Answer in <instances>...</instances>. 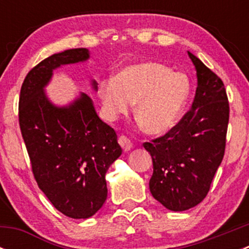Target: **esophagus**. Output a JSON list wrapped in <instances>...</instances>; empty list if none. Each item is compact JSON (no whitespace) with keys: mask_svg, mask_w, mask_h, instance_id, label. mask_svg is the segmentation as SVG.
I'll use <instances>...</instances> for the list:
<instances>
[{"mask_svg":"<svg viewBox=\"0 0 249 249\" xmlns=\"http://www.w3.org/2000/svg\"><path fill=\"white\" fill-rule=\"evenodd\" d=\"M118 142H119L120 147L123 148V150H124V152H129V150L132 148L131 141L127 139V137L119 136V139H118Z\"/></svg>","mask_w":249,"mask_h":249,"instance_id":"obj_1","label":"esophagus"}]
</instances>
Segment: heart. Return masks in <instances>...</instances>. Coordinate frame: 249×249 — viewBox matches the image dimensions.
I'll use <instances>...</instances> for the list:
<instances>
[{
    "label": "heart",
    "mask_w": 249,
    "mask_h": 249,
    "mask_svg": "<svg viewBox=\"0 0 249 249\" xmlns=\"http://www.w3.org/2000/svg\"><path fill=\"white\" fill-rule=\"evenodd\" d=\"M190 95V80L182 72L155 61L131 65L99 85V97L109 120L125 114L135 105V118L143 131H170L183 114Z\"/></svg>",
    "instance_id": "heart-1"
}]
</instances>
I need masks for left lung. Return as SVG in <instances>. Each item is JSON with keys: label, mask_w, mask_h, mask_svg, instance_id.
I'll use <instances>...</instances> for the list:
<instances>
[{"label": "left lung", "mask_w": 249, "mask_h": 249, "mask_svg": "<svg viewBox=\"0 0 249 249\" xmlns=\"http://www.w3.org/2000/svg\"><path fill=\"white\" fill-rule=\"evenodd\" d=\"M196 70L192 108L166 135L143 143L152 155L153 197L170 211L182 212L207 195L225 150L229 102L222 79L188 52Z\"/></svg>", "instance_id": "obj_1"}]
</instances>
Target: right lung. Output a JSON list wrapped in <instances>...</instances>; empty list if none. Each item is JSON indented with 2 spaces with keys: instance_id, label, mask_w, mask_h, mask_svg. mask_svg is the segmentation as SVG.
I'll return each mask as SVG.
<instances>
[{
  "instance_id": "right-lung-1",
  "label": "right lung",
  "mask_w": 249,
  "mask_h": 249,
  "mask_svg": "<svg viewBox=\"0 0 249 249\" xmlns=\"http://www.w3.org/2000/svg\"><path fill=\"white\" fill-rule=\"evenodd\" d=\"M87 48L53 54L27 73L20 90L19 124L39 189L57 211L87 219L107 199V170L120 157L114 130L102 122L84 92L66 106H56L44 88L53 71L85 62ZM91 87L97 90L96 80Z\"/></svg>"
}]
</instances>
